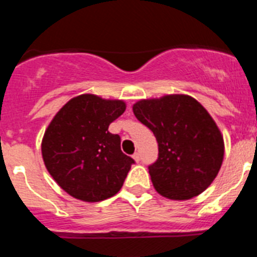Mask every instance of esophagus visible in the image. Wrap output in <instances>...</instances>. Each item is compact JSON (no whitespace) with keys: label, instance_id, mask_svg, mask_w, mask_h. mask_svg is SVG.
<instances>
[{"label":"esophagus","instance_id":"1","mask_svg":"<svg viewBox=\"0 0 257 257\" xmlns=\"http://www.w3.org/2000/svg\"><path fill=\"white\" fill-rule=\"evenodd\" d=\"M133 157H134V160H135L136 162H139V161H140V154H139V152H136V153H134Z\"/></svg>","mask_w":257,"mask_h":257}]
</instances>
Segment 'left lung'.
Returning a JSON list of instances; mask_svg holds the SVG:
<instances>
[{"mask_svg":"<svg viewBox=\"0 0 257 257\" xmlns=\"http://www.w3.org/2000/svg\"><path fill=\"white\" fill-rule=\"evenodd\" d=\"M133 110L158 143V158L148 166L157 192L180 201L207 189L224 158V140L207 110L188 95L140 100Z\"/></svg>","mask_w":257,"mask_h":257,"instance_id":"8db88e82","label":"left lung"}]
</instances>
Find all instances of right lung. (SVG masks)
I'll list each match as a JSON object with an SVG mask.
<instances>
[{"label": "right lung", "mask_w": 257, "mask_h": 257, "mask_svg": "<svg viewBox=\"0 0 257 257\" xmlns=\"http://www.w3.org/2000/svg\"><path fill=\"white\" fill-rule=\"evenodd\" d=\"M122 100L85 94L56 113L42 140V157L54 180L85 202L110 198L123 185L135 161L121 151V138L108 131L124 112Z\"/></svg>", "instance_id": "obj_1"}]
</instances>
